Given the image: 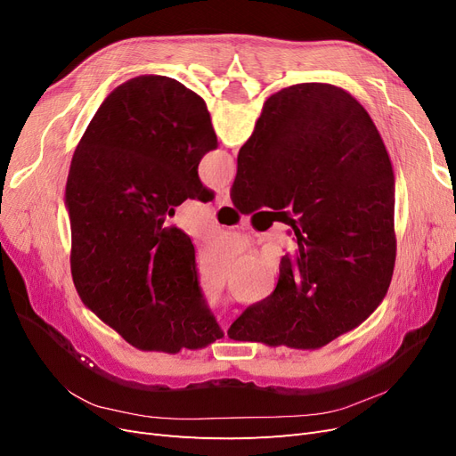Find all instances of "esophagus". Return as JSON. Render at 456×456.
Here are the masks:
<instances>
[{
	"mask_svg": "<svg viewBox=\"0 0 456 456\" xmlns=\"http://www.w3.org/2000/svg\"><path fill=\"white\" fill-rule=\"evenodd\" d=\"M218 205H232V200H230V190H228V188L218 190Z\"/></svg>",
	"mask_w": 456,
	"mask_h": 456,
	"instance_id": "1",
	"label": "esophagus"
}]
</instances>
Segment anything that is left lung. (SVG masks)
I'll return each instance as SVG.
<instances>
[{
  "mask_svg": "<svg viewBox=\"0 0 456 456\" xmlns=\"http://www.w3.org/2000/svg\"><path fill=\"white\" fill-rule=\"evenodd\" d=\"M215 148L201 96L148 74L106 96L74 151L64 203L76 291L142 352L200 350L224 337L200 295L194 245L167 223L184 200L215 198L198 175Z\"/></svg>",
  "mask_w": 456,
  "mask_h": 456,
  "instance_id": "left-lung-1",
  "label": "left lung"
}]
</instances>
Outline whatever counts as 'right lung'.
I'll return each instance as SVG.
<instances>
[{
	"mask_svg": "<svg viewBox=\"0 0 456 456\" xmlns=\"http://www.w3.org/2000/svg\"><path fill=\"white\" fill-rule=\"evenodd\" d=\"M230 198L243 215H297L275 291L232 323V340L317 350L380 306L395 262V176L350 93L298 84L272 94L240 150Z\"/></svg>",
	"mask_w": 456,
	"mask_h": 456,
	"instance_id": "1",
	"label": "right lung"
}]
</instances>
